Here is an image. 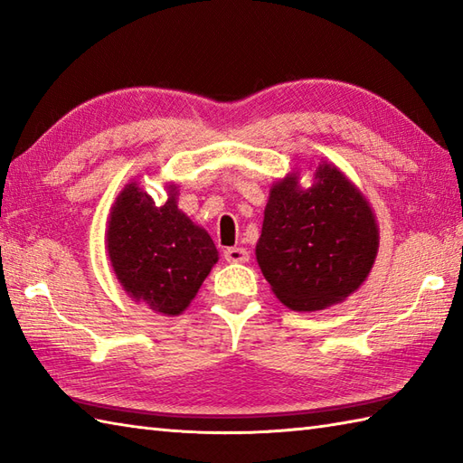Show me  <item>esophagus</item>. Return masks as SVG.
<instances>
[{
    "label": "esophagus",
    "mask_w": 463,
    "mask_h": 463,
    "mask_svg": "<svg viewBox=\"0 0 463 463\" xmlns=\"http://www.w3.org/2000/svg\"><path fill=\"white\" fill-rule=\"evenodd\" d=\"M222 257H224V260H226V262H249L250 254H249V250H247V249H242V247H232V249H226Z\"/></svg>",
    "instance_id": "34e87169"
}]
</instances>
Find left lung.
Masks as SVG:
<instances>
[{
  "label": "left lung",
  "instance_id": "left-lung-1",
  "mask_svg": "<svg viewBox=\"0 0 463 463\" xmlns=\"http://www.w3.org/2000/svg\"><path fill=\"white\" fill-rule=\"evenodd\" d=\"M380 229L366 196L320 161L312 184L292 171L272 183L257 262L284 307L317 312L356 292L376 262Z\"/></svg>",
  "mask_w": 463,
  "mask_h": 463
}]
</instances>
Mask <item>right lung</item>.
Masks as SVG:
<instances>
[{
    "mask_svg": "<svg viewBox=\"0 0 463 463\" xmlns=\"http://www.w3.org/2000/svg\"><path fill=\"white\" fill-rule=\"evenodd\" d=\"M166 193L169 199L156 206L139 183H127L111 206L105 247L129 298L163 317H179L219 262V250L179 209V186L166 183Z\"/></svg>",
    "mask_w": 463,
    "mask_h": 463,
    "instance_id": "1",
    "label": "right lung"
}]
</instances>
